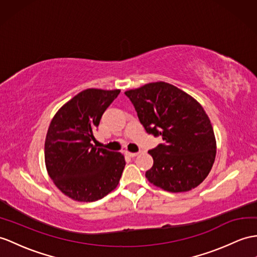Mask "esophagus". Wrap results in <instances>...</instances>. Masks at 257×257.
Wrapping results in <instances>:
<instances>
[{
    "mask_svg": "<svg viewBox=\"0 0 257 257\" xmlns=\"http://www.w3.org/2000/svg\"><path fill=\"white\" fill-rule=\"evenodd\" d=\"M125 154H126L127 156H128V157H136V156L137 155H139V153H130V152H126V153H125Z\"/></svg>",
    "mask_w": 257,
    "mask_h": 257,
    "instance_id": "1",
    "label": "esophagus"
}]
</instances>
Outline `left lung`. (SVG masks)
<instances>
[{
	"mask_svg": "<svg viewBox=\"0 0 257 257\" xmlns=\"http://www.w3.org/2000/svg\"><path fill=\"white\" fill-rule=\"evenodd\" d=\"M148 134L164 144L149 150L154 159L146 171L150 183L186 192L208 176L216 157V139L208 115L195 99L165 81L125 91Z\"/></svg>",
	"mask_w": 257,
	"mask_h": 257,
	"instance_id": "8db88e82",
	"label": "left lung"
}]
</instances>
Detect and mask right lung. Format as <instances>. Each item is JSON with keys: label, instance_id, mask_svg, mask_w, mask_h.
I'll return each instance as SVG.
<instances>
[{"label": "right lung", "instance_id": "right-lung-1", "mask_svg": "<svg viewBox=\"0 0 257 257\" xmlns=\"http://www.w3.org/2000/svg\"><path fill=\"white\" fill-rule=\"evenodd\" d=\"M118 93V89L80 91L50 123L45 143L47 171L56 187L74 201H98L121 179L124 156L91 144L93 131Z\"/></svg>", "mask_w": 257, "mask_h": 257}]
</instances>
